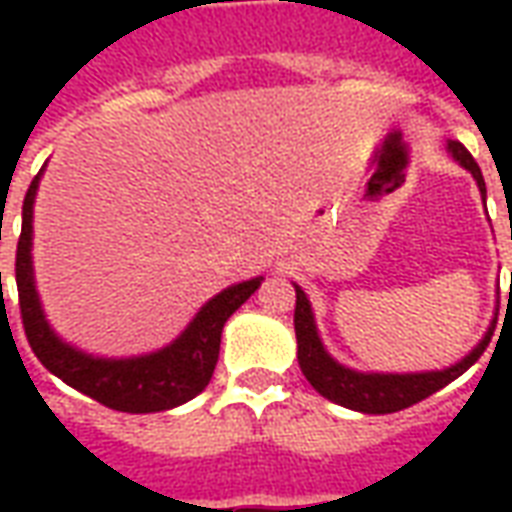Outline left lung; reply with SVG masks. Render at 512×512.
<instances>
[{
  "label": "left lung",
  "mask_w": 512,
  "mask_h": 512,
  "mask_svg": "<svg viewBox=\"0 0 512 512\" xmlns=\"http://www.w3.org/2000/svg\"><path fill=\"white\" fill-rule=\"evenodd\" d=\"M447 153L452 161H458L466 172H472L477 180V189L485 202V180L483 172L477 167L472 153L461 145V142H447ZM296 288V312H293V326H296V340H299V367L304 378L310 381L326 400H332L337 406L351 408V411H362V414H392L400 408H408L425 400L433 392H439L444 386L463 376L469 367L483 356V351L491 343L496 318L483 334V340L474 345L469 354L463 356L461 362L444 367V370H422V373H362L354 367L340 365L323 345L318 326H315V312L307 299V293ZM512 293V288H510Z\"/></svg>",
  "instance_id": "obj_1"
}]
</instances>
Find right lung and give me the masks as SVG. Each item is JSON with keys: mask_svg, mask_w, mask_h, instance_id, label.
Returning a JSON list of instances; mask_svg holds the SVG:
<instances>
[{"mask_svg": "<svg viewBox=\"0 0 512 512\" xmlns=\"http://www.w3.org/2000/svg\"><path fill=\"white\" fill-rule=\"evenodd\" d=\"M46 169V167H43ZM40 169L29 183L21 208V238L16 252V285L24 332L43 367L104 406L128 414H153L183 406L208 386L219 359L222 329L227 318L244 304L263 277L235 282L202 304L189 326L164 348L139 356H95L62 340L43 312L35 268H32V216L38 197ZM2 290V274H0Z\"/></svg>", "mask_w": 512, "mask_h": 512, "instance_id": "right-lung-1", "label": "right lung"}]
</instances>
